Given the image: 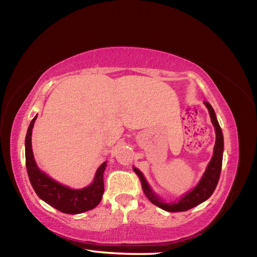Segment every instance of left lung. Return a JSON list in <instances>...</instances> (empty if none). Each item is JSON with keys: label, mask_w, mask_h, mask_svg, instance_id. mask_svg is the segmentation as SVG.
Wrapping results in <instances>:
<instances>
[{"label": "left lung", "mask_w": 257, "mask_h": 257, "mask_svg": "<svg viewBox=\"0 0 257 257\" xmlns=\"http://www.w3.org/2000/svg\"><path fill=\"white\" fill-rule=\"evenodd\" d=\"M204 103H205L208 113H210L212 123L214 125L216 138H215L214 151H213V156L210 161V163H208L206 170L202 177V179L199 180L197 186L195 187L193 190L188 191V193L184 195V196H182L178 202L165 203L154 193L153 190H152L150 185L147 184L144 176H143V173L139 171L137 168H134V171L136 172V175L139 177V179H141L142 188H143V191H144V194L146 195V197L149 198L154 205L159 206L164 211L184 212V211H188L195 206H197L198 204L205 202L206 199L211 196L213 191H214L216 188L217 182H219L221 168H222V158H223V135H222V130H221L220 124L216 120L215 112L211 106V104L208 102H204Z\"/></svg>", "instance_id": "8db88e82"}]
</instances>
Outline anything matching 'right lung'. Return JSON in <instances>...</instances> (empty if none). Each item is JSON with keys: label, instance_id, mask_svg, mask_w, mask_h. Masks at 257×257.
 <instances>
[{"label": "right lung", "instance_id": "1", "mask_svg": "<svg viewBox=\"0 0 257 257\" xmlns=\"http://www.w3.org/2000/svg\"><path fill=\"white\" fill-rule=\"evenodd\" d=\"M36 118L37 115L30 122L25 141L26 168L35 193L49 205L67 214H79L96 207L101 202L104 193L103 173L106 168V162L99 165L92 184L82 189H71L53 180L46 173L40 170L34 159L32 133Z\"/></svg>", "mask_w": 257, "mask_h": 257}]
</instances>
